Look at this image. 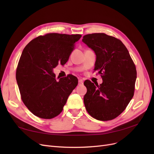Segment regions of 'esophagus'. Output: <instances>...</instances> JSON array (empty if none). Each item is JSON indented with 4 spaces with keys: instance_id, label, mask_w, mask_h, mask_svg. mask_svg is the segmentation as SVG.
<instances>
[{
    "instance_id": "1",
    "label": "esophagus",
    "mask_w": 154,
    "mask_h": 154,
    "mask_svg": "<svg viewBox=\"0 0 154 154\" xmlns=\"http://www.w3.org/2000/svg\"><path fill=\"white\" fill-rule=\"evenodd\" d=\"M83 80H82V79H79V80H78V85H83Z\"/></svg>"
}]
</instances>
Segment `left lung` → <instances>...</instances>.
Wrapping results in <instances>:
<instances>
[{"mask_svg":"<svg viewBox=\"0 0 154 154\" xmlns=\"http://www.w3.org/2000/svg\"><path fill=\"white\" fill-rule=\"evenodd\" d=\"M82 42L95 52L94 71L103 80L100 85L85 81L87 89L83 97L85 109L96 119H114L125 110L134 96L136 66L125 45L114 36L88 34L83 37Z\"/></svg>","mask_w":154,"mask_h":154,"instance_id":"8db88e82","label":"left lung"}]
</instances>
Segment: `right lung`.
<instances>
[{"mask_svg": "<svg viewBox=\"0 0 154 154\" xmlns=\"http://www.w3.org/2000/svg\"><path fill=\"white\" fill-rule=\"evenodd\" d=\"M81 35L48 33L32 40L22 51L16 78L23 103L35 116L52 119L63 110L78 85L72 74L55 79L53 69L66 64Z\"/></svg>", "mask_w": 154, "mask_h": 154, "instance_id": "add662e5", "label": "right lung"}]
</instances>
